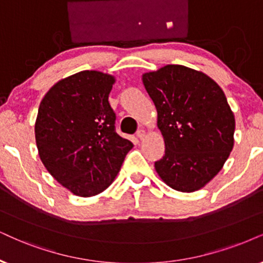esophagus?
Masks as SVG:
<instances>
[{
  "label": "esophagus",
  "instance_id": "esophagus-1",
  "mask_svg": "<svg viewBox=\"0 0 263 263\" xmlns=\"http://www.w3.org/2000/svg\"><path fill=\"white\" fill-rule=\"evenodd\" d=\"M136 135H137V137L139 138V139H143V138H144V136H145V131H144V129H138V131H137V134H136Z\"/></svg>",
  "mask_w": 263,
  "mask_h": 263
}]
</instances>
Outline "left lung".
I'll return each mask as SVG.
<instances>
[{
  "label": "left lung",
  "mask_w": 263,
  "mask_h": 263,
  "mask_svg": "<svg viewBox=\"0 0 263 263\" xmlns=\"http://www.w3.org/2000/svg\"><path fill=\"white\" fill-rule=\"evenodd\" d=\"M143 84L165 141L156 172L176 191H198L233 149L235 120L223 91L208 75L174 64L144 74Z\"/></svg>",
  "instance_id": "obj_1"
}]
</instances>
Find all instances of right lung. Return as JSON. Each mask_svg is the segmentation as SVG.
<instances>
[{"mask_svg": "<svg viewBox=\"0 0 263 263\" xmlns=\"http://www.w3.org/2000/svg\"><path fill=\"white\" fill-rule=\"evenodd\" d=\"M108 74L85 70L57 82L43 97L35 124L39 155L47 171L79 197L107 189L134 144L115 129Z\"/></svg>", "mask_w": 263, "mask_h": 263, "instance_id": "add662e5", "label": "right lung"}]
</instances>
